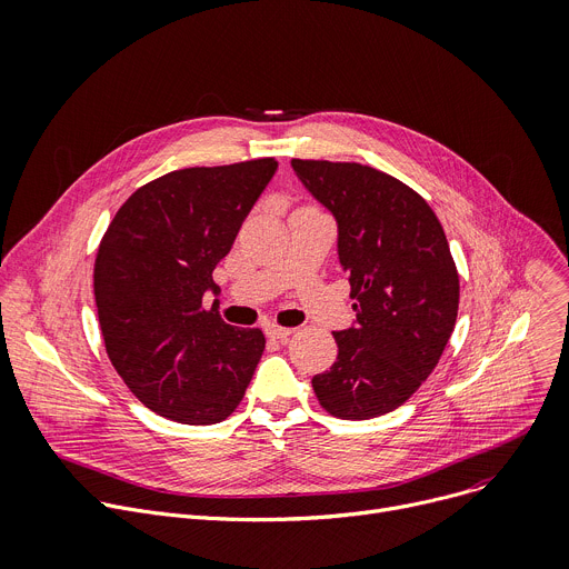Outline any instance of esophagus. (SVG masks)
<instances>
[{"mask_svg": "<svg viewBox=\"0 0 569 569\" xmlns=\"http://www.w3.org/2000/svg\"><path fill=\"white\" fill-rule=\"evenodd\" d=\"M295 329H290V327H281V325H268L264 327V333H268L270 338H274V340H286L290 333H292Z\"/></svg>", "mask_w": 569, "mask_h": 569, "instance_id": "obj_1", "label": "esophagus"}]
</instances>
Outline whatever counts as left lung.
<instances>
[{
    "mask_svg": "<svg viewBox=\"0 0 569 569\" xmlns=\"http://www.w3.org/2000/svg\"><path fill=\"white\" fill-rule=\"evenodd\" d=\"M292 169L336 217L357 311L355 327L333 331L338 357L311 385L336 419H375L439 363L460 307L456 260L432 208L398 178L359 162L292 160Z\"/></svg>",
    "mask_w": 569,
    "mask_h": 569,
    "instance_id": "8db88e82",
    "label": "left lung"
}]
</instances>
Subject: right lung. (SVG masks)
I'll use <instances>...</instances> for the list:
<instances>
[{
	"instance_id": "obj_1",
	"label": "right lung",
	"mask_w": 569,
	"mask_h": 569,
	"mask_svg": "<svg viewBox=\"0 0 569 569\" xmlns=\"http://www.w3.org/2000/svg\"><path fill=\"white\" fill-rule=\"evenodd\" d=\"M277 167L260 158L171 171L139 187L100 240L93 292L109 361L169 421H223L262 357V331L226 325L203 295Z\"/></svg>"
}]
</instances>
